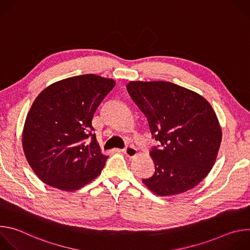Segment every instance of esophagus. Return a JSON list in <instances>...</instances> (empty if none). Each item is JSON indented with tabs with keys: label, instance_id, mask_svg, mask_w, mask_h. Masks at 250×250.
I'll return each mask as SVG.
<instances>
[{
	"label": "esophagus",
	"instance_id": "obj_1",
	"mask_svg": "<svg viewBox=\"0 0 250 250\" xmlns=\"http://www.w3.org/2000/svg\"><path fill=\"white\" fill-rule=\"evenodd\" d=\"M123 152H124L127 157H129V158H132V157H134V156H136V155L138 154L137 149H136L134 146H126V147L123 150Z\"/></svg>",
	"mask_w": 250,
	"mask_h": 250
}]
</instances>
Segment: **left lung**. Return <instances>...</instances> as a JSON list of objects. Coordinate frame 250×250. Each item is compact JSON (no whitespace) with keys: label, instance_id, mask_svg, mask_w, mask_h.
Returning <instances> with one entry per match:
<instances>
[{"label":"left lung","instance_id":"1","mask_svg":"<svg viewBox=\"0 0 250 250\" xmlns=\"http://www.w3.org/2000/svg\"><path fill=\"white\" fill-rule=\"evenodd\" d=\"M126 90L160 141V147L150 151L155 172L142 182L161 197L193 189L211 170L222 142V128L209 103L164 81H130Z\"/></svg>","mask_w":250,"mask_h":250}]
</instances>
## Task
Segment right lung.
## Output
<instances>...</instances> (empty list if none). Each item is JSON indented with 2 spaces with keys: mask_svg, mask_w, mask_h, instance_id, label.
Wrapping results in <instances>:
<instances>
[{
  "mask_svg": "<svg viewBox=\"0 0 250 250\" xmlns=\"http://www.w3.org/2000/svg\"><path fill=\"white\" fill-rule=\"evenodd\" d=\"M115 85L113 79L80 75L49 85L34 100L22 130V148L43 183L72 192L101 174L108 156L101 151L92 121ZM89 137L91 142L86 144Z\"/></svg>",
  "mask_w": 250,
  "mask_h": 250,
  "instance_id": "obj_1",
  "label": "right lung"
}]
</instances>
